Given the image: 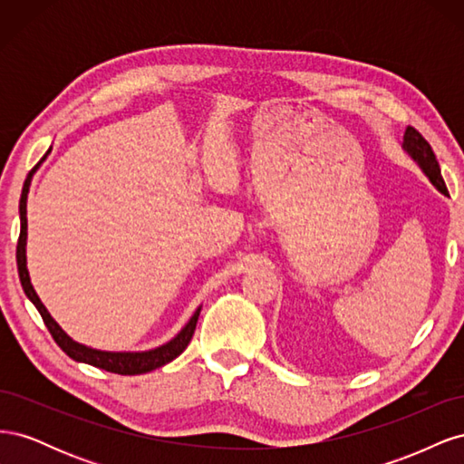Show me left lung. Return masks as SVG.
I'll return each instance as SVG.
<instances>
[{"label":"left lung","mask_w":464,"mask_h":464,"mask_svg":"<svg viewBox=\"0 0 464 464\" xmlns=\"http://www.w3.org/2000/svg\"><path fill=\"white\" fill-rule=\"evenodd\" d=\"M402 149L411 154V157L418 162L420 168H422V172L430 178V181L435 186V189L441 191L443 195H449L445 181L441 178L440 162H438V159H435V154H433L430 143L414 128H411V125L404 131Z\"/></svg>","instance_id":"8db88e82"}]
</instances>
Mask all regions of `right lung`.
<instances>
[{
  "instance_id": "add662e5",
  "label": "right lung",
  "mask_w": 464,
  "mask_h": 464,
  "mask_svg": "<svg viewBox=\"0 0 464 464\" xmlns=\"http://www.w3.org/2000/svg\"><path fill=\"white\" fill-rule=\"evenodd\" d=\"M44 159H42V160H44ZM42 160L33 168L29 176H26L24 186H23V193H21V201H19L21 234H19V242H17V269H19V278H21V285H23L26 298H29L36 305V310L42 315V319H44L50 334L53 336V341L58 343V346L63 350V353L69 358H73V360L82 362V363H91V366H94V368H101V370H106V372H111V373H120V375H139V373H147V372H152L157 368H162L164 363L172 362L174 358H178L188 348L191 336L195 333V325H198L201 305L198 307V310H195V314L188 321V325L181 329L172 341H168L162 346H157L152 350H145V353H106V350H96V348L85 346L81 343H75L72 336H69L58 325V323L53 321V317L48 314L44 304L40 302L38 294L34 292V288L31 285L29 269H26V195H29L33 174L36 172V168L42 164Z\"/></svg>"
}]
</instances>
